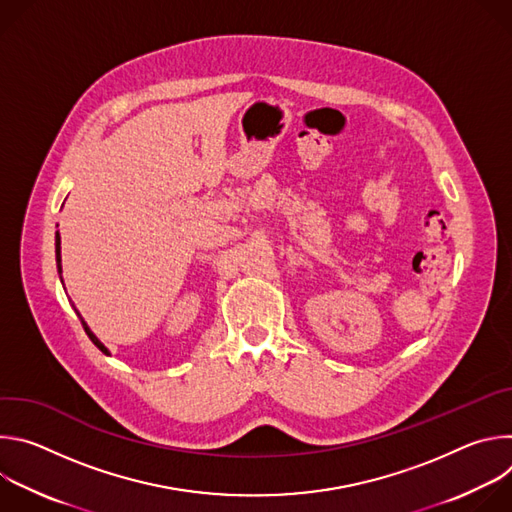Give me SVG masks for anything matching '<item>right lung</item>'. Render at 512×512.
Returning <instances> with one entry per match:
<instances>
[{"label":"right lung","mask_w":512,"mask_h":512,"mask_svg":"<svg viewBox=\"0 0 512 512\" xmlns=\"http://www.w3.org/2000/svg\"><path fill=\"white\" fill-rule=\"evenodd\" d=\"M56 269H58V273H60V281H62V259H60V235H58V231H56ZM72 308H75V304H72ZM75 312H77V316L81 318L83 328H85L87 336L91 338V342H93V344H95L103 354H109V348H107V346H105V344H103V342L93 334V330H91V328H89V324L83 320V316L79 314V310H77V308H75Z\"/></svg>","instance_id":"obj_1"}]
</instances>
